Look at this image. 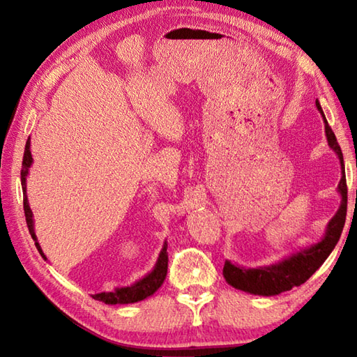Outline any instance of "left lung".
<instances>
[{
    "label": "left lung",
    "mask_w": 357,
    "mask_h": 357,
    "mask_svg": "<svg viewBox=\"0 0 357 357\" xmlns=\"http://www.w3.org/2000/svg\"><path fill=\"white\" fill-rule=\"evenodd\" d=\"M316 107L321 112V115L324 118L328 146L336 151L340 165H342V178H340L339 183V192L342 195V204H340L337 213L333 216L330 221L327 233H325V236L321 242H317V244L307 250H302L301 253H296L282 262L264 268H242L227 261L224 265V278L227 279V282L231 287L238 288V290L261 296H275L282 291L291 290L293 287L302 285L308 278H312L313 273L325 262L328 255L333 252V248L336 247L340 238V233L344 230L347 218L348 188L345 179L342 150H340L336 136L333 133L331 127L328 126V121L324 115L321 104L316 102Z\"/></svg>",
    "instance_id": "8db88e82"
}]
</instances>
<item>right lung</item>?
Returning <instances> with one entry per match:
<instances>
[{
    "instance_id": "obj_1",
    "label": "right lung",
    "mask_w": 357,
    "mask_h": 357,
    "mask_svg": "<svg viewBox=\"0 0 357 357\" xmlns=\"http://www.w3.org/2000/svg\"><path fill=\"white\" fill-rule=\"evenodd\" d=\"M30 164H32V153H30V141L27 139L26 149H24V156H22V165H21V185H22V195H24V198H22V206H24V215H26V222L29 227V231H30V234H32L38 252H40V255L45 259L40 244L36 242V236L33 231L32 210H30V207H29L27 195H26V176L29 173ZM167 265H169V255H167V244H164V248L161 250V253H159L158 262L155 265L153 271L149 273L146 278H142L132 287L118 288V290L110 291V293L92 294V298L96 301H102V302H105V304H132V302H138V301L146 299L162 285L164 279L167 276Z\"/></svg>"
}]
</instances>
